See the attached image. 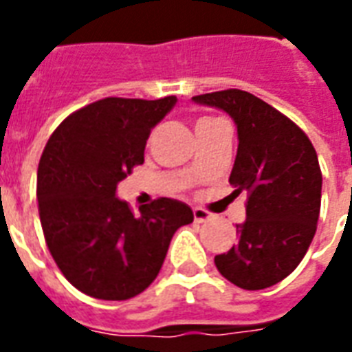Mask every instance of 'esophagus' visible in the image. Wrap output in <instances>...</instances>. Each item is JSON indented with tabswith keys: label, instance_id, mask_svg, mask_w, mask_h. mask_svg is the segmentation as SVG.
<instances>
[{
	"label": "esophagus",
	"instance_id": "esophagus-1",
	"mask_svg": "<svg viewBox=\"0 0 352 352\" xmlns=\"http://www.w3.org/2000/svg\"><path fill=\"white\" fill-rule=\"evenodd\" d=\"M209 219H211V213H207L206 209H199V207L194 209V221L196 222H207Z\"/></svg>",
	"mask_w": 352,
	"mask_h": 352
}]
</instances>
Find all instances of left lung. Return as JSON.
I'll list each match as a JSON object with an SVG mask.
<instances>
[{
  "instance_id": "8db88e82",
  "label": "left lung",
  "mask_w": 352,
  "mask_h": 352,
  "mask_svg": "<svg viewBox=\"0 0 352 352\" xmlns=\"http://www.w3.org/2000/svg\"><path fill=\"white\" fill-rule=\"evenodd\" d=\"M192 101L234 120L239 145L230 184L236 196L247 192L237 245L214 256L217 270L245 290L273 287L294 272L317 232L322 192L317 153L290 118L245 90L201 94Z\"/></svg>"
}]
</instances>
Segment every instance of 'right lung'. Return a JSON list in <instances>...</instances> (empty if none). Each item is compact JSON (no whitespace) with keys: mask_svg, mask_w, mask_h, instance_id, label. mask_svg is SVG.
<instances>
[{"mask_svg":"<svg viewBox=\"0 0 352 352\" xmlns=\"http://www.w3.org/2000/svg\"><path fill=\"white\" fill-rule=\"evenodd\" d=\"M177 98L94 101L50 135L37 169L39 217L65 279L98 300H128L160 273L171 237L194 221L171 198L130 211L116 186L145 160L146 139Z\"/></svg>","mask_w":352,"mask_h":352,"instance_id":"right-lung-1","label":"right lung"}]
</instances>
